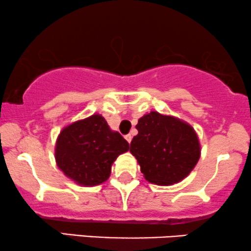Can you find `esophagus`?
Segmentation results:
<instances>
[{
	"label": "esophagus",
	"instance_id": "esophagus-1",
	"mask_svg": "<svg viewBox=\"0 0 251 251\" xmlns=\"http://www.w3.org/2000/svg\"><path fill=\"white\" fill-rule=\"evenodd\" d=\"M125 139H126V140H127L128 144H131V141H132V135H131V134H127V135L125 136Z\"/></svg>",
	"mask_w": 251,
	"mask_h": 251
}]
</instances>
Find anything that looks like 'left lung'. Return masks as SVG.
<instances>
[{
	"label": "left lung",
	"instance_id": "left-lung-1",
	"mask_svg": "<svg viewBox=\"0 0 251 251\" xmlns=\"http://www.w3.org/2000/svg\"><path fill=\"white\" fill-rule=\"evenodd\" d=\"M131 142L133 156L149 183L171 185L185 178L201 157L195 129L176 117L151 111L139 119Z\"/></svg>",
	"mask_w": 251,
	"mask_h": 251
}]
</instances>
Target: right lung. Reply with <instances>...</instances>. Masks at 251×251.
I'll return each mask as SVG.
<instances>
[{
    "label": "right lung",
    "instance_id": "right-lung-1",
    "mask_svg": "<svg viewBox=\"0 0 251 251\" xmlns=\"http://www.w3.org/2000/svg\"><path fill=\"white\" fill-rule=\"evenodd\" d=\"M128 142L112 131L100 115L66 126L55 144V161L68 178L83 186H95L110 177L111 167Z\"/></svg>",
    "mask_w": 251,
    "mask_h": 251
}]
</instances>
